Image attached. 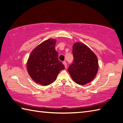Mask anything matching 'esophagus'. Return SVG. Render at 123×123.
<instances>
[{
    "mask_svg": "<svg viewBox=\"0 0 123 123\" xmlns=\"http://www.w3.org/2000/svg\"><path fill=\"white\" fill-rule=\"evenodd\" d=\"M63 64L64 65V66H65V68H67V64L66 62V61H63Z\"/></svg>",
    "mask_w": 123,
    "mask_h": 123,
    "instance_id": "esophagus-1",
    "label": "esophagus"
}]
</instances>
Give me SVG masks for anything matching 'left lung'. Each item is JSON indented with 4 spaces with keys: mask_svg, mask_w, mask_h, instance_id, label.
<instances>
[{
    "mask_svg": "<svg viewBox=\"0 0 123 123\" xmlns=\"http://www.w3.org/2000/svg\"><path fill=\"white\" fill-rule=\"evenodd\" d=\"M73 62L68 70L73 81L84 85L92 81L98 69L97 57L86 44L77 42L73 46Z\"/></svg>",
    "mask_w": 123,
    "mask_h": 123,
    "instance_id": "left-lung-1",
    "label": "left lung"
}]
</instances>
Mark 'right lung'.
<instances>
[{
	"label": "right lung",
	"instance_id": "1",
	"mask_svg": "<svg viewBox=\"0 0 123 123\" xmlns=\"http://www.w3.org/2000/svg\"><path fill=\"white\" fill-rule=\"evenodd\" d=\"M56 40H46L37 46L29 56L27 68L31 77L39 84L48 86L55 81L60 71L65 68L58 59Z\"/></svg>",
	"mask_w": 123,
	"mask_h": 123
}]
</instances>
